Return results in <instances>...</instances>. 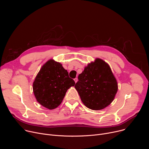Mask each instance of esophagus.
<instances>
[{
	"mask_svg": "<svg viewBox=\"0 0 149 149\" xmlns=\"http://www.w3.org/2000/svg\"><path fill=\"white\" fill-rule=\"evenodd\" d=\"M77 81H78V78H74V81H75V83L77 82Z\"/></svg>",
	"mask_w": 149,
	"mask_h": 149,
	"instance_id": "34e87169",
	"label": "esophagus"
}]
</instances>
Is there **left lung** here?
Returning a JSON list of instances; mask_svg holds the SVG:
<instances>
[{
	"label": "left lung",
	"instance_id": "obj_1",
	"mask_svg": "<svg viewBox=\"0 0 149 149\" xmlns=\"http://www.w3.org/2000/svg\"><path fill=\"white\" fill-rule=\"evenodd\" d=\"M75 85L82 102L88 109L102 110L110 105L117 92L116 78L108 63L97 58L85 67Z\"/></svg>",
	"mask_w": 149,
	"mask_h": 149
}]
</instances>
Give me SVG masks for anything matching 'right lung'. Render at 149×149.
<instances>
[{
	"instance_id": "right-lung-1",
	"label": "right lung",
	"mask_w": 149,
	"mask_h": 149,
	"mask_svg": "<svg viewBox=\"0 0 149 149\" xmlns=\"http://www.w3.org/2000/svg\"><path fill=\"white\" fill-rule=\"evenodd\" d=\"M75 84L60 63L50 59L36 75L33 83V91L40 104L52 110L61 104L67 90Z\"/></svg>"
}]
</instances>
